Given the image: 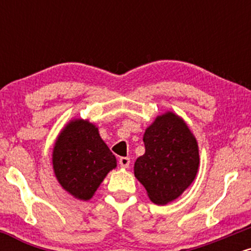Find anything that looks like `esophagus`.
<instances>
[{"mask_svg":"<svg viewBox=\"0 0 251 251\" xmlns=\"http://www.w3.org/2000/svg\"><path fill=\"white\" fill-rule=\"evenodd\" d=\"M119 165H120V168H123V169H127L128 166H129V158H127V157H122L119 159Z\"/></svg>","mask_w":251,"mask_h":251,"instance_id":"esophagus-1","label":"esophagus"}]
</instances>
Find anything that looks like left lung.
I'll list each match as a JSON object with an SVG mask.
<instances>
[{
  "mask_svg": "<svg viewBox=\"0 0 251 251\" xmlns=\"http://www.w3.org/2000/svg\"><path fill=\"white\" fill-rule=\"evenodd\" d=\"M145 153L134 163V176L158 205L177 200L191 185L200 168L194 133L179 116L168 111L145 129Z\"/></svg>",
  "mask_w": 251,
  "mask_h": 251,
  "instance_id": "8db88e82",
  "label": "left lung"
}]
</instances>
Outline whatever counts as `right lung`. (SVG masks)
<instances>
[{
	"label": "right lung",
	"instance_id": "add662e5",
	"mask_svg": "<svg viewBox=\"0 0 251 251\" xmlns=\"http://www.w3.org/2000/svg\"><path fill=\"white\" fill-rule=\"evenodd\" d=\"M53 170L63 190L80 201L93 197L117 159L93 123L72 119L57 135L51 154Z\"/></svg>",
	"mask_w": 251,
	"mask_h": 251
}]
</instances>
